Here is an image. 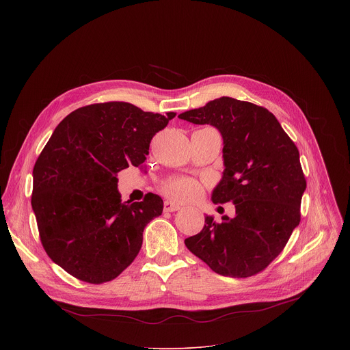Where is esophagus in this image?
Masks as SVG:
<instances>
[{"label": "esophagus", "mask_w": 350, "mask_h": 350, "mask_svg": "<svg viewBox=\"0 0 350 350\" xmlns=\"http://www.w3.org/2000/svg\"><path fill=\"white\" fill-rule=\"evenodd\" d=\"M163 209H165V212H177V211L181 209V206L174 204V202H172V201H165Z\"/></svg>", "instance_id": "34e87169"}]
</instances>
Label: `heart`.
Returning a JSON list of instances; mask_svg holds the SVG:
<instances>
[{
    "instance_id": "1",
    "label": "heart",
    "mask_w": 350,
    "mask_h": 350,
    "mask_svg": "<svg viewBox=\"0 0 350 350\" xmlns=\"http://www.w3.org/2000/svg\"><path fill=\"white\" fill-rule=\"evenodd\" d=\"M163 192L176 199V201H191V199L198 198L202 192V187L199 183L189 178H177L163 185Z\"/></svg>"
}]
</instances>
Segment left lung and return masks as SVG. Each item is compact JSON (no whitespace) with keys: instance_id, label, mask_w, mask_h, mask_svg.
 <instances>
[{"instance_id":"1","label":"left lung","mask_w":350,"mask_h":350,"mask_svg":"<svg viewBox=\"0 0 350 350\" xmlns=\"http://www.w3.org/2000/svg\"><path fill=\"white\" fill-rule=\"evenodd\" d=\"M180 119L212 124L223 135L224 173L215 204L232 202L235 217H205L185 246L215 273L246 278L263 271L301 221L306 178L295 142L275 116L252 103L221 96Z\"/></svg>"}]
</instances>
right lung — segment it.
<instances>
[{"mask_svg":"<svg viewBox=\"0 0 350 350\" xmlns=\"http://www.w3.org/2000/svg\"><path fill=\"white\" fill-rule=\"evenodd\" d=\"M174 116L92 104L69 113L45 144L33 169L31 208L46 255L75 278L112 281L138 255L163 201L148 192L141 202H122L118 173L142 166L151 139Z\"/></svg>","mask_w":350,"mask_h":350,"instance_id":"right-lung-1","label":"right lung"}]
</instances>
